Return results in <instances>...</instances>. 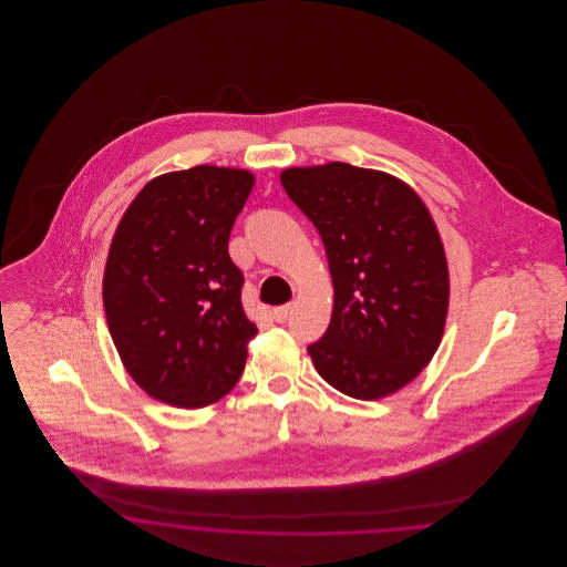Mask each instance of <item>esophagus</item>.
I'll return each mask as SVG.
<instances>
[{
	"instance_id": "34e87169",
	"label": "esophagus",
	"mask_w": 567,
	"mask_h": 567,
	"mask_svg": "<svg viewBox=\"0 0 567 567\" xmlns=\"http://www.w3.org/2000/svg\"><path fill=\"white\" fill-rule=\"evenodd\" d=\"M291 310H293V303H285V306H278V308H274V321H278V323H285L287 319H289V315H291Z\"/></svg>"
}]
</instances>
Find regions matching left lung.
Segmentation results:
<instances>
[{"label": "left lung", "mask_w": 567, "mask_h": 567, "mask_svg": "<svg viewBox=\"0 0 567 567\" xmlns=\"http://www.w3.org/2000/svg\"><path fill=\"white\" fill-rule=\"evenodd\" d=\"M280 183L323 238L333 312L308 347L324 382L354 400L395 393L432 361L449 268L432 216L402 181L349 163L291 167Z\"/></svg>", "instance_id": "8db88e82"}]
</instances>
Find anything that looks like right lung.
I'll use <instances>...</instances> for the list:
<instances>
[{
  "mask_svg": "<svg viewBox=\"0 0 567 567\" xmlns=\"http://www.w3.org/2000/svg\"><path fill=\"white\" fill-rule=\"evenodd\" d=\"M252 185V174L215 165L163 174L116 227L104 271L110 336L159 402L204 408L243 377L257 327L227 244Z\"/></svg>",
  "mask_w": 567,
  "mask_h": 567,
  "instance_id": "right-lung-1",
  "label": "right lung"
}]
</instances>
